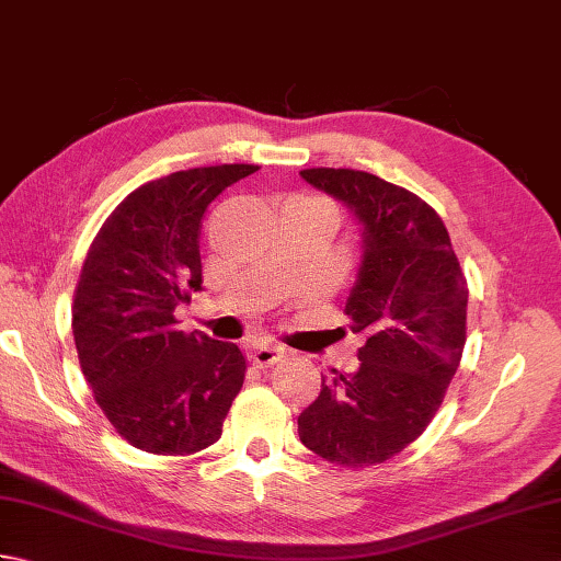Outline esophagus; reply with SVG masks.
I'll return each mask as SVG.
<instances>
[{"label": "esophagus", "mask_w": 561, "mask_h": 561, "mask_svg": "<svg viewBox=\"0 0 561 561\" xmlns=\"http://www.w3.org/2000/svg\"><path fill=\"white\" fill-rule=\"evenodd\" d=\"M248 359L257 364L260 368H267V366H274L284 359V350L277 347V344H257V347L248 352Z\"/></svg>", "instance_id": "1"}]
</instances>
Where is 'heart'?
<instances>
[{
	"label": "heart",
	"instance_id": "1",
	"mask_svg": "<svg viewBox=\"0 0 561 561\" xmlns=\"http://www.w3.org/2000/svg\"><path fill=\"white\" fill-rule=\"evenodd\" d=\"M287 205H316V207H325V209H330L332 211V207L328 205L325 199H320V197H306V195H301V197H294V199H289Z\"/></svg>",
	"mask_w": 561,
	"mask_h": 561
}]
</instances>
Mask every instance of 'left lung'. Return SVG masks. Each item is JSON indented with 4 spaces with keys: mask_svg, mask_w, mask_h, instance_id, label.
<instances>
[{
    "mask_svg": "<svg viewBox=\"0 0 561 561\" xmlns=\"http://www.w3.org/2000/svg\"><path fill=\"white\" fill-rule=\"evenodd\" d=\"M362 226V262L344 313L364 332L354 371L323 376L299 414L306 448L330 462H383L432 422L465 347L468 284L438 214L410 190L352 169H306Z\"/></svg>",
    "mask_w": 561,
    "mask_h": 561,
    "instance_id": "left-lung-1",
    "label": "left lung"
}]
</instances>
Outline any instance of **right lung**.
<instances>
[{"label": "right lung", "mask_w": 561, "mask_h": 561, "mask_svg": "<svg viewBox=\"0 0 561 561\" xmlns=\"http://www.w3.org/2000/svg\"><path fill=\"white\" fill-rule=\"evenodd\" d=\"M257 165L178 171L115 207L83 260L71 306L81 371L127 444L187 456L221 436L243 386L245 356L231 342L185 332L175 308L202 291L199 224L226 187Z\"/></svg>", "instance_id": "1"}]
</instances>
